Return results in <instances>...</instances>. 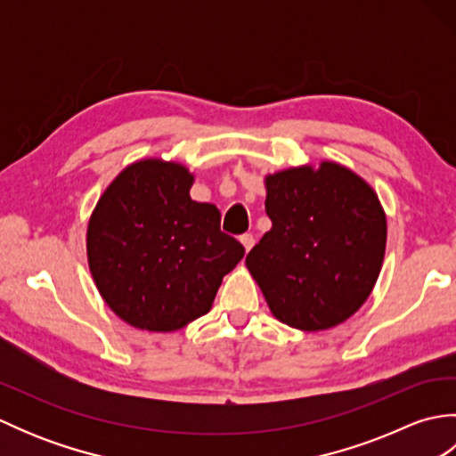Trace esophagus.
I'll return each mask as SVG.
<instances>
[{"label": "esophagus", "instance_id": "esophagus-1", "mask_svg": "<svg viewBox=\"0 0 456 456\" xmlns=\"http://www.w3.org/2000/svg\"><path fill=\"white\" fill-rule=\"evenodd\" d=\"M240 243H243L245 250H247V253H248V250L253 248V245H255V237L250 235V233H247V235H240Z\"/></svg>", "mask_w": 456, "mask_h": 456}]
</instances>
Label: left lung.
I'll list each match as a JSON object with an SVG mask.
<instances>
[{
	"instance_id": "1",
	"label": "left lung",
	"mask_w": 456,
	"mask_h": 456,
	"mask_svg": "<svg viewBox=\"0 0 456 456\" xmlns=\"http://www.w3.org/2000/svg\"><path fill=\"white\" fill-rule=\"evenodd\" d=\"M273 229L247 268L280 322L319 331L351 317L370 296L386 248V216L354 172L323 162L266 178Z\"/></svg>"
}]
</instances>
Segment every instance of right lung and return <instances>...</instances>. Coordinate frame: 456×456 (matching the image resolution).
I'll return each mask as SVG.
<instances>
[{"label":"right lung","instance_id":"right-lung-1","mask_svg":"<svg viewBox=\"0 0 456 456\" xmlns=\"http://www.w3.org/2000/svg\"><path fill=\"white\" fill-rule=\"evenodd\" d=\"M193 176L174 162L141 160L105 190L88 225V263L123 322L176 331L206 315L245 247L221 231L213 203L190 198Z\"/></svg>","mask_w":456,"mask_h":456}]
</instances>
